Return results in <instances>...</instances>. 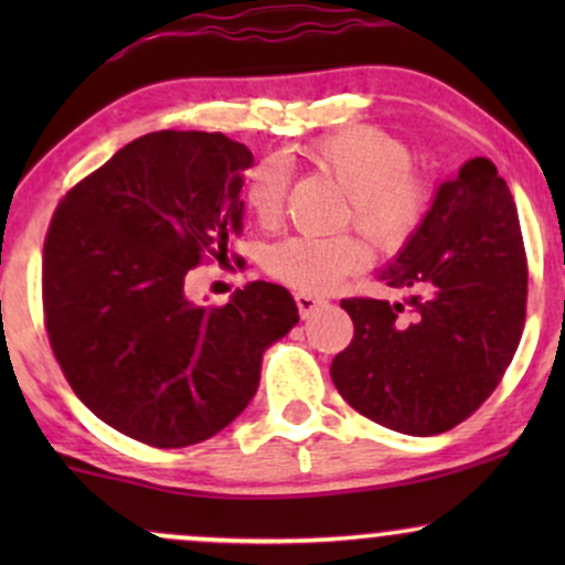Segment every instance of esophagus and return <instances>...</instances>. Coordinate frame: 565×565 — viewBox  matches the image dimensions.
<instances>
[{"label": "esophagus", "instance_id": "1", "mask_svg": "<svg viewBox=\"0 0 565 565\" xmlns=\"http://www.w3.org/2000/svg\"><path fill=\"white\" fill-rule=\"evenodd\" d=\"M323 302H327L323 297L308 295V291H297V295H295V305H297V310H300L302 319H308L310 313H316V310H319Z\"/></svg>", "mask_w": 565, "mask_h": 565}]
</instances>
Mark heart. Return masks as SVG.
<instances>
[{
    "instance_id": "heart-1",
    "label": "heart",
    "mask_w": 565,
    "mask_h": 565,
    "mask_svg": "<svg viewBox=\"0 0 565 565\" xmlns=\"http://www.w3.org/2000/svg\"><path fill=\"white\" fill-rule=\"evenodd\" d=\"M305 159L345 188L342 223H355L382 249H401L417 236L430 215L436 188L414 167L408 142L380 127H345L305 146ZM289 167L265 157L246 172V210L265 228L284 215L289 196ZM372 249L355 231L332 236H289L263 252L265 274L291 289L319 295L369 265Z\"/></svg>"
}]
</instances>
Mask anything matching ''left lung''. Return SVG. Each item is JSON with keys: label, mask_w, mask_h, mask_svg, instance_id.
I'll return each mask as SVG.
<instances>
[{"label": "left lung", "mask_w": 565, "mask_h": 565, "mask_svg": "<svg viewBox=\"0 0 565 565\" xmlns=\"http://www.w3.org/2000/svg\"><path fill=\"white\" fill-rule=\"evenodd\" d=\"M380 278L406 297L340 302L353 340L329 369L334 387L391 430H451L497 391L526 323V246L489 159L465 161L438 188L425 225Z\"/></svg>", "instance_id": "obj_1"}]
</instances>
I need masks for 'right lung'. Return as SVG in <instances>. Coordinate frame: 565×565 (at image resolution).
Listing matches in <instances>:
<instances>
[{
    "label": "right lung",
    "instance_id": "1",
    "mask_svg": "<svg viewBox=\"0 0 565 565\" xmlns=\"http://www.w3.org/2000/svg\"><path fill=\"white\" fill-rule=\"evenodd\" d=\"M252 151L223 132L142 135L55 206L42 308L71 391L114 430L183 449L231 425L260 385L265 348L295 327L278 284L201 308L185 276L242 236Z\"/></svg>",
    "mask_w": 565,
    "mask_h": 565
}]
</instances>
